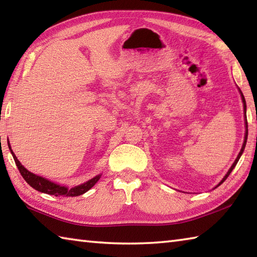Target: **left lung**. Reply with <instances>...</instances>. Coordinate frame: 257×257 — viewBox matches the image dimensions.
<instances>
[{
	"instance_id": "1",
	"label": "left lung",
	"mask_w": 257,
	"mask_h": 257,
	"mask_svg": "<svg viewBox=\"0 0 257 257\" xmlns=\"http://www.w3.org/2000/svg\"><path fill=\"white\" fill-rule=\"evenodd\" d=\"M238 90H239V92H241V97H242V101H243V106H244V118H245V128H246V130H245V137H244V143H243V146H242V149H241V151H239V154H238V156H237V158L235 159V161H234V163L232 165V167L230 168V170L227 171V173L225 174V177L222 179V181L217 184V185H221L223 182L225 181V180L227 179V177L230 176V173L232 172V170L234 168H235V166H236V163L238 162V160H239V158H241V156H242V154H243V151H244V149H245V146H246V140H247V119H246V101H245V98H244V96H243V94H242V91H241V89L238 88Z\"/></svg>"
}]
</instances>
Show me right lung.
<instances>
[{"instance_id":"1","label":"right lung","mask_w":257,"mask_h":257,"mask_svg":"<svg viewBox=\"0 0 257 257\" xmlns=\"http://www.w3.org/2000/svg\"><path fill=\"white\" fill-rule=\"evenodd\" d=\"M9 148L11 150V154H12V156L14 158V161L16 163V166H18V168H19L22 177L24 178L25 181L29 183L32 188H34L35 190L40 191V192H42V193H46V194H51V195H55V196H61V195L62 196H78L80 194H84L89 189L94 187L96 182L100 179V176H101V174H99V176H96L95 178L90 179L89 181H87L80 185H77V187H74L72 189H68L67 187H63V185L54 183V182L50 181V180H47V179L40 177V176H36V174L30 172L26 168L22 166V163L19 161L18 158H16L12 149H11L10 144H9Z\"/></svg>"}]
</instances>
